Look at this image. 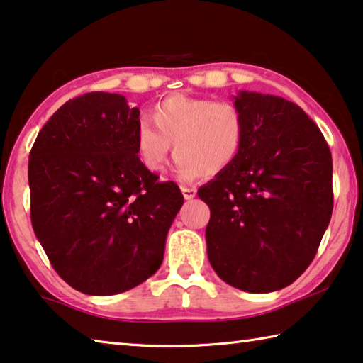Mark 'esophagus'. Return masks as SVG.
I'll use <instances>...</instances> for the list:
<instances>
[{"instance_id": "esophagus-1", "label": "esophagus", "mask_w": 363, "mask_h": 363, "mask_svg": "<svg viewBox=\"0 0 363 363\" xmlns=\"http://www.w3.org/2000/svg\"><path fill=\"white\" fill-rule=\"evenodd\" d=\"M182 193L185 199H193L196 196V189L194 188H188V186H182Z\"/></svg>"}]
</instances>
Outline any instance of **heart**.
I'll use <instances>...</instances> for the list:
<instances>
[{"mask_svg":"<svg viewBox=\"0 0 363 363\" xmlns=\"http://www.w3.org/2000/svg\"><path fill=\"white\" fill-rule=\"evenodd\" d=\"M151 118L156 128L141 121L133 145L140 164L152 174L165 169L174 143L182 180L217 175L235 162L245 140V117L230 101L177 94L159 101Z\"/></svg>","mask_w":363,"mask_h":363,"instance_id":"obj_1","label":"heart"}]
</instances>
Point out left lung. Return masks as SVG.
I'll use <instances>...</instances> for the list:
<instances>
[{"label":"left lung","mask_w":363,"mask_h":363,"mask_svg":"<svg viewBox=\"0 0 363 363\" xmlns=\"http://www.w3.org/2000/svg\"><path fill=\"white\" fill-rule=\"evenodd\" d=\"M245 140L235 162L198 189L211 209L207 257L247 293L289 286L315 257L333 212L331 152L298 104L238 91Z\"/></svg>","instance_id":"obj_1"}]
</instances>
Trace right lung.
Returning <instances> with one entry per match:
<instances>
[{"instance_id":"right-lung-1","label":"right lung","mask_w":363,"mask_h":363,"mask_svg":"<svg viewBox=\"0 0 363 363\" xmlns=\"http://www.w3.org/2000/svg\"><path fill=\"white\" fill-rule=\"evenodd\" d=\"M140 109L94 91L61 106L28 157L32 227L52 269L90 296L123 293L164 259L183 206L174 182L140 164L133 136Z\"/></svg>"}]
</instances>
